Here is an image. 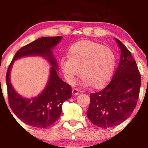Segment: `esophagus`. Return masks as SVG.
<instances>
[{
	"label": "esophagus",
	"instance_id": "obj_1",
	"mask_svg": "<svg viewBox=\"0 0 148 148\" xmlns=\"http://www.w3.org/2000/svg\"><path fill=\"white\" fill-rule=\"evenodd\" d=\"M72 92L74 95H77L79 93V90L77 89V88H73L72 90Z\"/></svg>",
	"mask_w": 148,
	"mask_h": 148
}]
</instances>
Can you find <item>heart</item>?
<instances>
[{
	"instance_id": "1",
	"label": "heart",
	"mask_w": 148,
	"mask_h": 148,
	"mask_svg": "<svg viewBox=\"0 0 148 148\" xmlns=\"http://www.w3.org/2000/svg\"><path fill=\"white\" fill-rule=\"evenodd\" d=\"M116 54L112 49L89 40L76 43L69 57L60 61V67L66 81L73 84L80 75L86 86L101 88L112 77L116 64Z\"/></svg>"
}]
</instances>
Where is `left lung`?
I'll return each mask as SVG.
<instances>
[{
  "mask_svg": "<svg viewBox=\"0 0 148 148\" xmlns=\"http://www.w3.org/2000/svg\"><path fill=\"white\" fill-rule=\"evenodd\" d=\"M116 40L121 49L120 64L104 89L90 94L88 118L94 125L101 128L119 125L130 116L137 105L141 84L131 53L122 42Z\"/></svg>",
  "mask_w": 148,
  "mask_h": 148,
  "instance_id": "obj_1",
  "label": "left lung"
}]
</instances>
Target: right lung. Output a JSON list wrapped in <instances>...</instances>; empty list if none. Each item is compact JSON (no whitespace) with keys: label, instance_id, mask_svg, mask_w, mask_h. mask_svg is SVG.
Segmentation results:
<instances>
[{"label":"right lung","instance_id":"obj_1","mask_svg":"<svg viewBox=\"0 0 148 148\" xmlns=\"http://www.w3.org/2000/svg\"><path fill=\"white\" fill-rule=\"evenodd\" d=\"M62 36H46L27 44L15 53L8 67L6 82L9 104L15 116L28 125L46 128L54 123L62 112V105L71 97L72 88L58 75V64L52 56L51 49L60 42ZM39 55L49 59L53 67L48 85L39 97L31 99L21 97L15 92L10 83L9 74L13 62L19 57Z\"/></svg>","mask_w":148,"mask_h":148}]
</instances>
